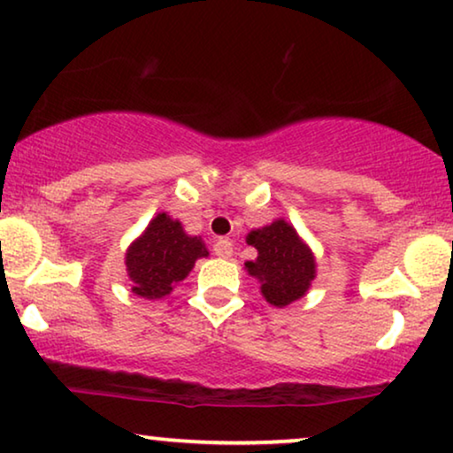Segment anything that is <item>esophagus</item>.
<instances>
[{"mask_svg":"<svg viewBox=\"0 0 453 453\" xmlns=\"http://www.w3.org/2000/svg\"><path fill=\"white\" fill-rule=\"evenodd\" d=\"M214 253L219 257H231L233 256V243L231 239H219L214 243Z\"/></svg>","mask_w":453,"mask_h":453,"instance_id":"esophagus-1","label":"esophagus"}]
</instances>
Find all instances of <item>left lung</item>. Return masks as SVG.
Returning <instances> with one entry per match:
<instances>
[{
    "label": "left lung",
    "mask_w": 453,
    "mask_h": 453,
    "mask_svg": "<svg viewBox=\"0 0 453 453\" xmlns=\"http://www.w3.org/2000/svg\"><path fill=\"white\" fill-rule=\"evenodd\" d=\"M247 243L256 247L257 259L247 262L245 268L259 278L265 301L284 307L307 293L315 276V262L293 226L276 220L270 226L251 231Z\"/></svg>",
    "instance_id": "obj_1"
}]
</instances>
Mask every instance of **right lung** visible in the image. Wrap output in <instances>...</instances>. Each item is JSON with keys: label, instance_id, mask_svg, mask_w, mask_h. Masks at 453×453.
<instances>
[{"label": "right lung", "instance_id": "1", "mask_svg": "<svg viewBox=\"0 0 453 453\" xmlns=\"http://www.w3.org/2000/svg\"><path fill=\"white\" fill-rule=\"evenodd\" d=\"M206 256V245L197 237H188L181 222L169 219L165 212L158 214L126 256L134 293L144 299L169 295L173 284L181 282L189 274L196 259Z\"/></svg>", "mask_w": 453, "mask_h": 453}]
</instances>
